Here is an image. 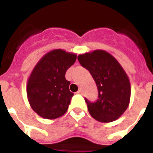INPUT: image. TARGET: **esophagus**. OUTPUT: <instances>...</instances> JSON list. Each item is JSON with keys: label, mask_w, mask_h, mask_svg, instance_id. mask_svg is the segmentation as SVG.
<instances>
[{"label": "esophagus", "mask_w": 153, "mask_h": 153, "mask_svg": "<svg viewBox=\"0 0 153 153\" xmlns=\"http://www.w3.org/2000/svg\"><path fill=\"white\" fill-rule=\"evenodd\" d=\"M78 94H83V91H82V89H79L78 91H77Z\"/></svg>", "instance_id": "esophagus-1"}]
</instances>
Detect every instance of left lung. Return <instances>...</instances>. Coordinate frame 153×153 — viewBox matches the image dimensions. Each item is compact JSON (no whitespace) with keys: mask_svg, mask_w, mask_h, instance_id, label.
I'll use <instances>...</instances> for the list:
<instances>
[{"mask_svg":"<svg viewBox=\"0 0 153 153\" xmlns=\"http://www.w3.org/2000/svg\"><path fill=\"white\" fill-rule=\"evenodd\" d=\"M81 65L89 71L96 83V102L85 99L88 110L95 120L111 123L128 108L131 95L129 79L119 62L109 53L95 50L78 56Z\"/></svg>","mask_w":153,"mask_h":153,"instance_id":"1","label":"left lung"}]
</instances>
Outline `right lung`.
Instances as JSON below:
<instances>
[{
  "instance_id": "right-lung-1",
  "label": "right lung",
  "mask_w": 153,
  "mask_h": 153,
  "mask_svg": "<svg viewBox=\"0 0 153 153\" xmlns=\"http://www.w3.org/2000/svg\"><path fill=\"white\" fill-rule=\"evenodd\" d=\"M77 55L55 49L44 55L33 69L27 85V99L38 115L54 119L65 113L74 95L65 73Z\"/></svg>"
}]
</instances>
